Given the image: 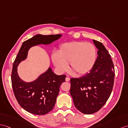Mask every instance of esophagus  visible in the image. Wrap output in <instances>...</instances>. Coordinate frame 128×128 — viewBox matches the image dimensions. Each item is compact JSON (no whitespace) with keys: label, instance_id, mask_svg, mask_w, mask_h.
<instances>
[{"label":"esophagus","instance_id":"obj_1","mask_svg":"<svg viewBox=\"0 0 128 128\" xmlns=\"http://www.w3.org/2000/svg\"><path fill=\"white\" fill-rule=\"evenodd\" d=\"M70 80V78L69 77H66V82H69V81Z\"/></svg>","mask_w":128,"mask_h":128}]
</instances>
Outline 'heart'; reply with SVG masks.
<instances>
[{
	"instance_id": "heart-1",
	"label": "heart",
	"mask_w": 128,
	"mask_h": 128,
	"mask_svg": "<svg viewBox=\"0 0 128 128\" xmlns=\"http://www.w3.org/2000/svg\"><path fill=\"white\" fill-rule=\"evenodd\" d=\"M97 56V50L94 44L82 41L72 42L61 45L58 52L52 55L55 66L60 72L70 68L76 76L88 73L94 67Z\"/></svg>"
}]
</instances>
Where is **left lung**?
Listing matches in <instances>:
<instances>
[{
  "label": "left lung",
  "instance_id": "8db88e82",
  "mask_svg": "<svg viewBox=\"0 0 128 128\" xmlns=\"http://www.w3.org/2000/svg\"><path fill=\"white\" fill-rule=\"evenodd\" d=\"M98 49L96 63L88 74L70 79V93L75 106L84 114H94L103 106L112 91L114 68L111 55L100 42L93 40Z\"/></svg>",
  "mask_w": 128,
  "mask_h": 128
}]
</instances>
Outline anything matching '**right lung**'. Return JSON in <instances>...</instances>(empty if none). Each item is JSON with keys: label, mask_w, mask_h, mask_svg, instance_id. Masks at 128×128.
<instances>
[{"label": "right lung", "mask_w": 128, "mask_h": 128, "mask_svg": "<svg viewBox=\"0 0 128 128\" xmlns=\"http://www.w3.org/2000/svg\"><path fill=\"white\" fill-rule=\"evenodd\" d=\"M61 36L60 34L34 36L23 43L14 62L11 82L14 96L20 106L31 114L42 115L52 110L60 86L65 82L66 76L56 75L49 68L36 80L26 82L18 76L17 66L21 61L26 58L30 47L40 44H50Z\"/></svg>", "instance_id": "add662e5"}]
</instances>
